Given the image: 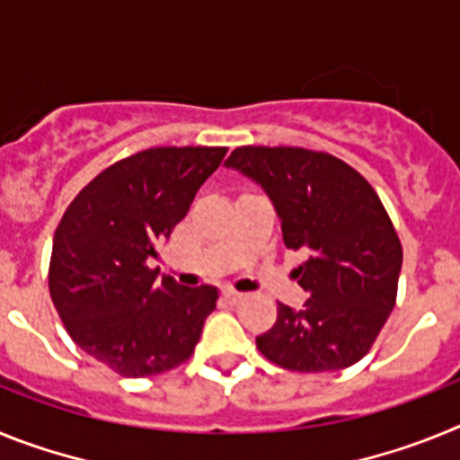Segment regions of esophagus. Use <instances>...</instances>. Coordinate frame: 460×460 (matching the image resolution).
Segmentation results:
<instances>
[{
  "label": "esophagus",
  "instance_id": "1",
  "mask_svg": "<svg viewBox=\"0 0 460 460\" xmlns=\"http://www.w3.org/2000/svg\"><path fill=\"white\" fill-rule=\"evenodd\" d=\"M223 299H226L227 304H237V302H242L243 295L242 292L233 290V288H226V290H223Z\"/></svg>",
  "mask_w": 460,
  "mask_h": 460
}]
</instances>
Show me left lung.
<instances>
[{
	"mask_svg": "<svg viewBox=\"0 0 460 460\" xmlns=\"http://www.w3.org/2000/svg\"><path fill=\"white\" fill-rule=\"evenodd\" d=\"M265 190L299 265L302 308L279 304L274 327L255 339L290 371L348 368L371 350L396 304L403 249L380 198L355 168L302 147H237L226 161Z\"/></svg>",
	"mask_w": 460,
	"mask_h": 460,
	"instance_id": "8db88e82",
	"label": "left lung"
}]
</instances>
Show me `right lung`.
I'll return each instance as SVG.
<instances>
[{
	"mask_svg": "<svg viewBox=\"0 0 460 460\" xmlns=\"http://www.w3.org/2000/svg\"><path fill=\"white\" fill-rule=\"evenodd\" d=\"M226 147H154L93 177L52 239L50 296L68 336L124 377L180 367L218 290L149 270Z\"/></svg>",
	"mask_w": 460,
	"mask_h": 460,
	"instance_id": "right-lung-1",
	"label": "right lung"
}]
</instances>
